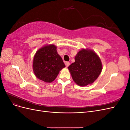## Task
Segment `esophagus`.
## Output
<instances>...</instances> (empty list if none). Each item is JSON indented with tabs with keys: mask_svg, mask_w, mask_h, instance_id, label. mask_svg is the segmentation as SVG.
Here are the masks:
<instances>
[{
	"mask_svg": "<svg viewBox=\"0 0 130 130\" xmlns=\"http://www.w3.org/2000/svg\"><path fill=\"white\" fill-rule=\"evenodd\" d=\"M65 64H66V66L67 67H68L70 65V63L69 62H66Z\"/></svg>",
	"mask_w": 130,
	"mask_h": 130,
	"instance_id": "1",
	"label": "esophagus"
}]
</instances>
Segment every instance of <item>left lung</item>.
Wrapping results in <instances>:
<instances>
[{
  "mask_svg": "<svg viewBox=\"0 0 130 130\" xmlns=\"http://www.w3.org/2000/svg\"><path fill=\"white\" fill-rule=\"evenodd\" d=\"M73 80L81 87L92 84L103 69L99 56L93 50L82 49L75 57V62L68 67Z\"/></svg>",
  "mask_w": 130,
  "mask_h": 130,
  "instance_id": "8db88e82",
  "label": "left lung"
}]
</instances>
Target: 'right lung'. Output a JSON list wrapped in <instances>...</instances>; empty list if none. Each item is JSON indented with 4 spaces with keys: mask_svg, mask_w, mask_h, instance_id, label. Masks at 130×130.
Segmentation results:
<instances>
[{
    "mask_svg": "<svg viewBox=\"0 0 130 130\" xmlns=\"http://www.w3.org/2000/svg\"><path fill=\"white\" fill-rule=\"evenodd\" d=\"M65 67L54 44L44 45L34 55L32 68L35 76L47 83L55 80L60 70Z\"/></svg>",
    "mask_w": 130,
    "mask_h": 130,
    "instance_id": "right-lung-1",
    "label": "right lung"
}]
</instances>
